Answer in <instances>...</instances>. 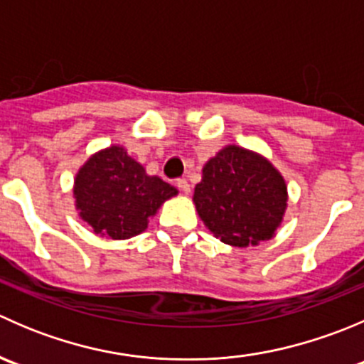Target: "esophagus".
<instances>
[{
    "label": "esophagus",
    "instance_id": "1",
    "mask_svg": "<svg viewBox=\"0 0 364 364\" xmlns=\"http://www.w3.org/2000/svg\"><path fill=\"white\" fill-rule=\"evenodd\" d=\"M176 185H178V188L181 190V192L185 193V196H188V193H190V185H188V181H186V179H178V181H176Z\"/></svg>",
    "mask_w": 364,
    "mask_h": 364
}]
</instances>
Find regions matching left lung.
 <instances>
[{
	"instance_id": "8db88e82",
	"label": "left lung",
	"mask_w": 364,
	"mask_h": 364,
	"mask_svg": "<svg viewBox=\"0 0 364 364\" xmlns=\"http://www.w3.org/2000/svg\"><path fill=\"white\" fill-rule=\"evenodd\" d=\"M282 172L266 156L227 144L203 167L193 204L204 225L230 247H257L277 236L287 211Z\"/></svg>"
}]
</instances>
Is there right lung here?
<instances>
[{"instance_id": "add662e5", "label": "right lung", "mask_w": 364, "mask_h": 364, "mask_svg": "<svg viewBox=\"0 0 364 364\" xmlns=\"http://www.w3.org/2000/svg\"><path fill=\"white\" fill-rule=\"evenodd\" d=\"M73 199L80 218L95 234L128 240L148 229V222L178 190L149 176L119 144L93 153L73 178Z\"/></svg>"}]
</instances>
